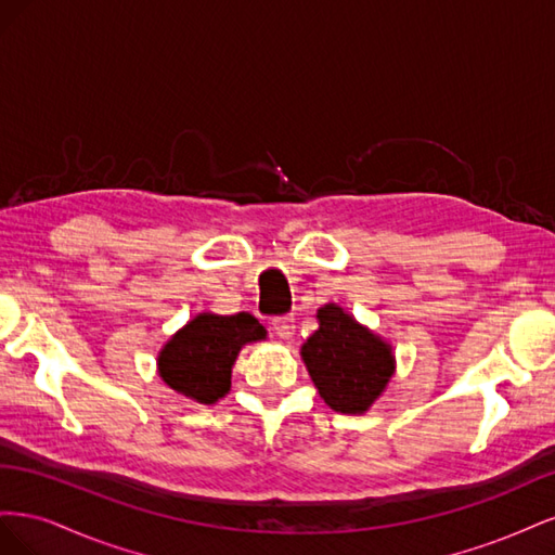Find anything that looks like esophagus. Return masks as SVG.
Wrapping results in <instances>:
<instances>
[{
	"mask_svg": "<svg viewBox=\"0 0 555 555\" xmlns=\"http://www.w3.org/2000/svg\"><path fill=\"white\" fill-rule=\"evenodd\" d=\"M294 328H296V324L292 317H275L273 319V331L280 335L282 340H289L294 335Z\"/></svg>",
	"mask_w": 555,
	"mask_h": 555,
	"instance_id": "1",
	"label": "esophagus"
}]
</instances>
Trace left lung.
<instances>
[{
    "label": "left lung",
    "instance_id": "1",
    "mask_svg": "<svg viewBox=\"0 0 555 555\" xmlns=\"http://www.w3.org/2000/svg\"><path fill=\"white\" fill-rule=\"evenodd\" d=\"M317 319L319 328L300 349L308 373L328 408L361 414L393 375L391 349L338 306L319 308Z\"/></svg>",
    "mask_w": 555,
    "mask_h": 555
}]
</instances>
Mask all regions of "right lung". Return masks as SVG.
I'll return each instance as SVG.
<instances>
[{"mask_svg": "<svg viewBox=\"0 0 555 555\" xmlns=\"http://www.w3.org/2000/svg\"><path fill=\"white\" fill-rule=\"evenodd\" d=\"M263 338L266 328L249 312H204L162 349L159 375L173 391L212 405L231 389V365L241 347Z\"/></svg>", "mask_w": 555, "mask_h": 555, "instance_id": "obj_1", "label": "right lung"}]
</instances>
